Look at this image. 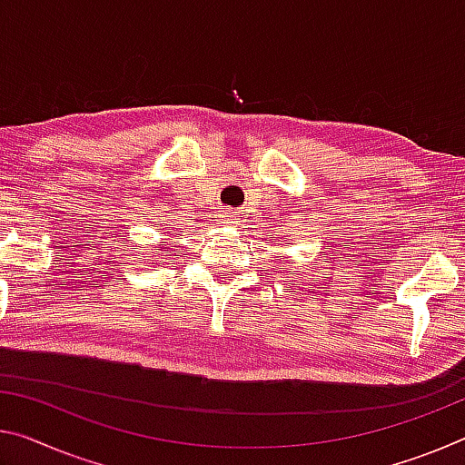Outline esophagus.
<instances>
[{
	"label": "esophagus",
	"mask_w": 465,
	"mask_h": 465,
	"mask_svg": "<svg viewBox=\"0 0 465 465\" xmlns=\"http://www.w3.org/2000/svg\"><path fill=\"white\" fill-rule=\"evenodd\" d=\"M219 217H221V223L227 225V227H232L235 223V213L233 211H223Z\"/></svg>",
	"instance_id": "34e87169"
}]
</instances>
